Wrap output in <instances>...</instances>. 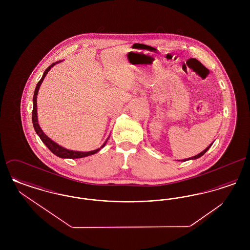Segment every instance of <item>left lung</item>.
Segmentation results:
<instances>
[{
	"label": "left lung",
	"instance_id": "8db88e82",
	"mask_svg": "<svg viewBox=\"0 0 250 250\" xmlns=\"http://www.w3.org/2000/svg\"><path fill=\"white\" fill-rule=\"evenodd\" d=\"M212 144H213V143H212ZM212 144H210V145H209V146H208V147H207V148H206L204 151H202V153H200L199 155H195V156H192V157H190V158H188V160H189V159H197V158L201 157V156H202V155H204V154H205V153L208 151V149H209V148L212 146ZM182 161H187V159H185V160L183 159Z\"/></svg>",
	"mask_w": 250,
	"mask_h": 250
}]
</instances>
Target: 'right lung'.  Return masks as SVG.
<instances>
[{
  "instance_id": "add662e5",
  "label": "right lung",
  "mask_w": 250,
  "mask_h": 250,
  "mask_svg": "<svg viewBox=\"0 0 250 250\" xmlns=\"http://www.w3.org/2000/svg\"><path fill=\"white\" fill-rule=\"evenodd\" d=\"M57 62H54L52 63L51 65H49L48 68L45 70L41 80L38 82V83L36 85V91H35V94H34V99H33V102H34V107H33V115H32V120H33V125H34V127H35V130H36V134L39 136V138L41 139V141L43 142V143H45V145L48 147L50 152H52L53 154L59 157L62 158H82V157H85V156H88V155H94L95 153H97L101 148H103L105 146V144L107 143H104L99 149H96L95 151H91V152H77V151H71V150H67L62 146L58 145L57 143H54L53 141H51L48 136L42 131V129L40 128L39 125H38V120H37V111H36V97H37V94H38V90H39V87L42 83L44 78L46 77V75L48 74V72L49 71V69ZM108 140V139H107Z\"/></svg>"
}]
</instances>
